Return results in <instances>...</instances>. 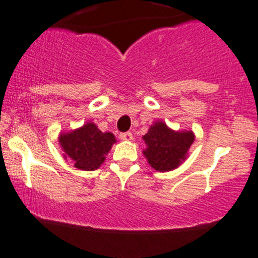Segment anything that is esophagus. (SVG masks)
<instances>
[{
	"label": "esophagus",
	"mask_w": 258,
	"mask_h": 258,
	"mask_svg": "<svg viewBox=\"0 0 258 258\" xmlns=\"http://www.w3.org/2000/svg\"><path fill=\"white\" fill-rule=\"evenodd\" d=\"M120 138L122 141H127V142H131V141L134 140V135H132L131 132H124V134H121L120 135Z\"/></svg>",
	"instance_id": "1"
}]
</instances>
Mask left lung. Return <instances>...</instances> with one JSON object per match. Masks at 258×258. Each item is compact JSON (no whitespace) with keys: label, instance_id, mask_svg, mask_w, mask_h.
<instances>
[{"label":"left lung","instance_id":"8db88e82","mask_svg":"<svg viewBox=\"0 0 258 258\" xmlns=\"http://www.w3.org/2000/svg\"><path fill=\"white\" fill-rule=\"evenodd\" d=\"M146 148L143 155L149 165L159 172L179 168L188 157L189 147L195 142L191 130L175 131L164 121H155L143 136Z\"/></svg>","mask_w":258,"mask_h":258}]
</instances>
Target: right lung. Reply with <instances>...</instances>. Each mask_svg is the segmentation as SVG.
Wrapping results in <instances>:
<instances>
[{
  "label": "right lung",
  "instance_id": "add662e5",
  "mask_svg": "<svg viewBox=\"0 0 258 258\" xmlns=\"http://www.w3.org/2000/svg\"><path fill=\"white\" fill-rule=\"evenodd\" d=\"M61 151L64 159L75 163V168L93 171L100 168L106 159L112 144L116 143L111 132H101L92 121L58 136Z\"/></svg>",
  "mask_w": 258,
  "mask_h": 258
}]
</instances>
